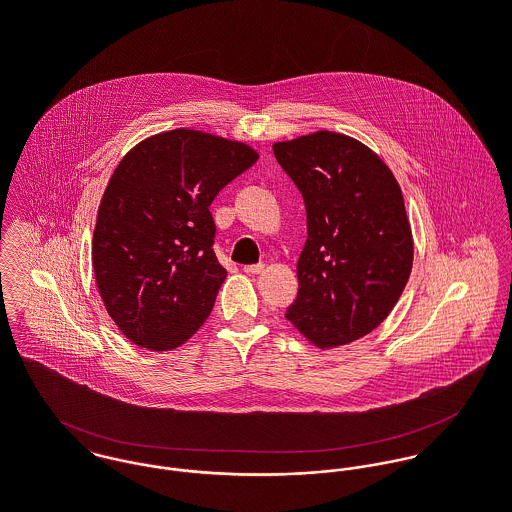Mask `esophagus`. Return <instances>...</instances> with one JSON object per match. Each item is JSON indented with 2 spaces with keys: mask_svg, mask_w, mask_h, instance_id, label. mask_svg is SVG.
<instances>
[{
  "mask_svg": "<svg viewBox=\"0 0 512 512\" xmlns=\"http://www.w3.org/2000/svg\"><path fill=\"white\" fill-rule=\"evenodd\" d=\"M246 274H250V276H256V274H262L264 272V264H248V266H244L242 268Z\"/></svg>",
  "mask_w": 512,
  "mask_h": 512,
  "instance_id": "1",
  "label": "esophagus"
}]
</instances>
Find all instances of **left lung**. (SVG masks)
<instances>
[{"label":"left lung","mask_w":512,"mask_h":512,"mask_svg":"<svg viewBox=\"0 0 512 512\" xmlns=\"http://www.w3.org/2000/svg\"><path fill=\"white\" fill-rule=\"evenodd\" d=\"M274 155L307 211L286 317L319 349L349 345L388 317L408 284L414 240L402 189L370 147L345 134L278 142Z\"/></svg>","instance_id":"obj_1"}]
</instances>
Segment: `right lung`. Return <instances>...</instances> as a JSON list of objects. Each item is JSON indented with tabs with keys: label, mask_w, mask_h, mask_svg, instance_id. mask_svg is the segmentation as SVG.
I'll return each instance as SVG.
<instances>
[{
	"label": "right lung",
	"mask_w": 512,
	"mask_h": 512,
	"mask_svg": "<svg viewBox=\"0 0 512 512\" xmlns=\"http://www.w3.org/2000/svg\"><path fill=\"white\" fill-rule=\"evenodd\" d=\"M258 161L248 144L177 128L132 147L98 207L92 268L112 321L149 351L183 345L226 278L211 203Z\"/></svg>",
	"instance_id": "obj_1"
}]
</instances>
